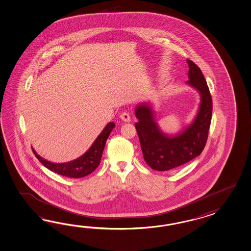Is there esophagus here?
I'll return each instance as SVG.
<instances>
[{
    "label": "esophagus",
    "instance_id": "obj_1",
    "mask_svg": "<svg viewBox=\"0 0 251 251\" xmlns=\"http://www.w3.org/2000/svg\"><path fill=\"white\" fill-rule=\"evenodd\" d=\"M120 118L122 119V121L125 122V123H129V122L131 121V120H130V116H129V114H128V112H123V113L121 114Z\"/></svg>",
    "mask_w": 251,
    "mask_h": 251
}]
</instances>
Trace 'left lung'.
<instances>
[{
	"mask_svg": "<svg viewBox=\"0 0 251 251\" xmlns=\"http://www.w3.org/2000/svg\"><path fill=\"white\" fill-rule=\"evenodd\" d=\"M186 84L198 91L201 102L193 123L176 135H167L158 127L151 103H140L135 109L139 120L135 128L146 163L157 171H167L199 156L206 144L212 113V96L206 80L198 66L189 59Z\"/></svg>",
	"mask_w": 251,
	"mask_h": 251,
	"instance_id": "8db88e82",
	"label": "left lung"
}]
</instances>
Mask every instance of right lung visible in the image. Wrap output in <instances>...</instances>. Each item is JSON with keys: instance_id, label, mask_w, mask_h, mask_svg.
Segmentation results:
<instances>
[{"instance_id": "right-lung-1", "label": "right lung", "mask_w": 251, "mask_h": 251, "mask_svg": "<svg viewBox=\"0 0 251 251\" xmlns=\"http://www.w3.org/2000/svg\"><path fill=\"white\" fill-rule=\"evenodd\" d=\"M115 127V123H109L106 125L100 135L96 138L93 145L84 155L76 159L67 163H53L45 159L33 151L36 157L43 164V166L56 174L71 178H80L93 173L100 164L102 152L104 150L106 140L112 129Z\"/></svg>"}]
</instances>
